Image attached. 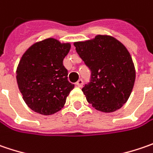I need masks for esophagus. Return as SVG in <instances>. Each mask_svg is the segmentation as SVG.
<instances>
[{"label": "esophagus", "instance_id": "obj_1", "mask_svg": "<svg viewBox=\"0 0 153 153\" xmlns=\"http://www.w3.org/2000/svg\"><path fill=\"white\" fill-rule=\"evenodd\" d=\"M82 85H83V80H82L81 79H79L76 82V85L77 86H79V87H81Z\"/></svg>", "mask_w": 153, "mask_h": 153}]
</instances>
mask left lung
<instances>
[{"instance_id": "left-lung-1", "label": "left lung", "mask_w": 153, "mask_h": 153, "mask_svg": "<svg viewBox=\"0 0 153 153\" xmlns=\"http://www.w3.org/2000/svg\"><path fill=\"white\" fill-rule=\"evenodd\" d=\"M76 51L91 71L82 91L96 110L113 112L128 99L135 80L132 57L121 42L98 35L93 40L74 43Z\"/></svg>"}]
</instances>
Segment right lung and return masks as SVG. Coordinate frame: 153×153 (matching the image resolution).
<instances>
[{"label":"right lung","mask_w":153,"mask_h":153,"mask_svg":"<svg viewBox=\"0 0 153 153\" xmlns=\"http://www.w3.org/2000/svg\"><path fill=\"white\" fill-rule=\"evenodd\" d=\"M69 43L48 38L30 46L17 68V83L28 107L42 115L61 110L74 85L68 80L63 59Z\"/></svg>","instance_id":"obj_1"}]
</instances>
